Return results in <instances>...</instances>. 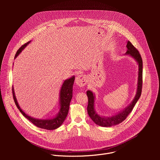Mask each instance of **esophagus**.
Returning a JSON list of instances; mask_svg holds the SVG:
<instances>
[{"label": "esophagus", "mask_w": 160, "mask_h": 160, "mask_svg": "<svg viewBox=\"0 0 160 160\" xmlns=\"http://www.w3.org/2000/svg\"><path fill=\"white\" fill-rule=\"evenodd\" d=\"M87 78L85 75H80L76 77L75 83L80 87H83L87 83Z\"/></svg>", "instance_id": "1"}]
</instances>
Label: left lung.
Here are the masks:
<instances>
[{"label":"left lung","instance_id":"obj_1","mask_svg":"<svg viewBox=\"0 0 160 160\" xmlns=\"http://www.w3.org/2000/svg\"><path fill=\"white\" fill-rule=\"evenodd\" d=\"M127 54H130L133 58L136 59L139 64V77H138V90H137L136 96L132 101V102L123 111L119 112L117 115L112 116L111 117H102L98 115L94 110V96L93 93L90 90L87 91V95L88 97V106H87V112L89 117L97 125L101 127H111L122 123L124 121L128 115L130 113L133 109L136 102H138L139 98L141 97L142 88V59L141 56L132 43L128 41L127 43Z\"/></svg>","mask_w":160,"mask_h":160}]
</instances>
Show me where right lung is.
Masks as SVG:
<instances>
[{"instance_id":"obj_1","label":"right lung","mask_w":160,"mask_h":160,"mask_svg":"<svg viewBox=\"0 0 160 160\" xmlns=\"http://www.w3.org/2000/svg\"><path fill=\"white\" fill-rule=\"evenodd\" d=\"M26 43L23 44L22 46L18 50V51L16 53L15 58L21 52V51L23 49L28 43ZM75 81V77H73L70 78V79L66 80L63 83L61 92H60V104H61V109L59 114L56 117H55L53 119H48V120H38L33 118H32L22 111L20 107L18 105V103L16 101V98L14 95V89L12 88V96L13 99L14 101V102L19 110V111L22 113V115H23L25 118H27L29 121H30L33 125L37 126V127L47 129V130H54L59 127H60L63 122L64 121L65 118L67 117V115L68 113V111H69L70 108V101L72 98V94H73V86Z\"/></svg>"}]
</instances>
